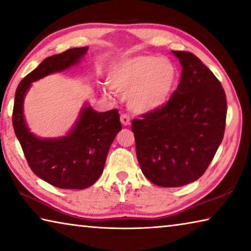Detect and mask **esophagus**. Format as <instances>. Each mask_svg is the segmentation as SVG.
I'll return each mask as SVG.
<instances>
[{
	"label": "esophagus",
	"instance_id": "esophagus-1",
	"mask_svg": "<svg viewBox=\"0 0 251 251\" xmlns=\"http://www.w3.org/2000/svg\"><path fill=\"white\" fill-rule=\"evenodd\" d=\"M121 123L124 126H128L130 125V118L127 114H122L121 115Z\"/></svg>",
	"mask_w": 251,
	"mask_h": 251
}]
</instances>
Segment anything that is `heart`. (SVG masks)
I'll use <instances>...</instances> for the list:
<instances>
[{"instance_id": "1", "label": "heart", "mask_w": 251, "mask_h": 251, "mask_svg": "<svg viewBox=\"0 0 251 251\" xmlns=\"http://www.w3.org/2000/svg\"><path fill=\"white\" fill-rule=\"evenodd\" d=\"M178 71L171 58L142 54L114 62L108 71V84L114 91L128 94L131 110L146 114L166 105L175 90Z\"/></svg>"}]
</instances>
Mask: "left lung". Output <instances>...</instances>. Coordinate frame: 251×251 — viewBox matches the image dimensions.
I'll return each mask as SVG.
<instances>
[{
	"label": "left lung",
	"mask_w": 251,
	"mask_h": 251,
	"mask_svg": "<svg viewBox=\"0 0 251 251\" xmlns=\"http://www.w3.org/2000/svg\"><path fill=\"white\" fill-rule=\"evenodd\" d=\"M182 67L168 103L131 123L144 175L160 187L197 180L224 138L227 101L217 77L197 56L172 50Z\"/></svg>",
	"instance_id": "obj_1"
}]
</instances>
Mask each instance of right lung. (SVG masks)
<instances>
[{
	"label": "right lung",
	"mask_w": 251,
	"mask_h": 251,
	"mask_svg": "<svg viewBox=\"0 0 251 251\" xmlns=\"http://www.w3.org/2000/svg\"><path fill=\"white\" fill-rule=\"evenodd\" d=\"M88 46L67 50L45 58L25 76L15 92L13 127L33 173L58 188L85 189L104 171L109 147L122 130L117 109L96 112L86 103L71 130L59 137L41 138L29 130L24 117V99L33 82L79 64Z\"/></svg>",
	"instance_id": "1"
}]
</instances>
